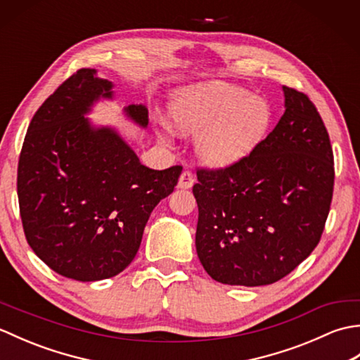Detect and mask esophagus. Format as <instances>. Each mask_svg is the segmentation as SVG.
Segmentation results:
<instances>
[{
	"instance_id": "obj_1",
	"label": "esophagus",
	"mask_w": 360,
	"mask_h": 360,
	"mask_svg": "<svg viewBox=\"0 0 360 360\" xmlns=\"http://www.w3.org/2000/svg\"><path fill=\"white\" fill-rule=\"evenodd\" d=\"M195 184V174L192 170H184L179 176V182H178V187L179 188H190L193 187Z\"/></svg>"
}]
</instances>
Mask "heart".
<instances>
[{
    "label": "heart",
    "instance_id": "1",
    "mask_svg": "<svg viewBox=\"0 0 360 360\" xmlns=\"http://www.w3.org/2000/svg\"><path fill=\"white\" fill-rule=\"evenodd\" d=\"M168 116L178 133L200 134L198 158L213 168L233 165L250 155L271 124V110L263 98L219 82L178 91Z\"/></svg>",
    "mask_w": 360,
    "mask_h": 360
}]
</instances>
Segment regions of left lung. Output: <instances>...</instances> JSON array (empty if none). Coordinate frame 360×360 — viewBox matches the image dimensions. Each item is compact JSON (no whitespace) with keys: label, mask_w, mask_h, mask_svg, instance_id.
<instances>
[{"label":"left lung","mask_w":360,"mask_h":360,"mask_svg":"<svg viewBox=\"0 0 360 360\" xmlns=\"http://www.w3.org/2000/svg\"><path fill=\"white\" fill-rule=\"evenodd\" d=\"M285 114L240 162L198 168L196 252L213 280L271 285L320 241L334 188L330 136L307 94L283 86Z\"/></svg>","instance_id":"1"}]
</instances>
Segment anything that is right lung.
Here are the masks:
<instances>
[{"label": "right lung", "mask_w": 360, "mask_h": 360, "mask_svg": "<svg viewBox=\"0 0 360 360\" xmlns=\"http://www.w3.org/2000/svg\"><path fill=\"white\" fill-rule=\"evenodd\" d=\"M83 68L34 114L18 160V202L26 240L37 257L66 278L114 277L133 262L145 224L178 184L181 165L153 170L110 127L85 114L112 98V83ZM127 116L148 125V110Z\"/></svg>", "instance_id": "obj_1"}]
</instances>
